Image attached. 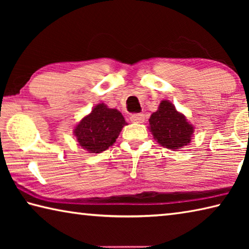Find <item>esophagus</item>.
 <instances>
[{
  "label": "esophagus",
  "mask_w": 249,
  "mask_h": 249,
  "mask_svg": "<svg viewBox=\"0 0 249 249\" xmlns=\"http://www.w3.org/2000/svg\"><path fill=\"white\" fill-rule=\"evenodd\" d=\"M129 119L133 123H142L145 121V114H142V113H135V114L130 115Z\"/></svg>",
  "instance_id": "esophagus-1"
}]
</instances>
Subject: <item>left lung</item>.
<instances>
[{
    "instance_id": "left-lung-1",
    "label": "left lung",
    "mask_w": 249,
    "mask_h": 249,
    "mask_svg": "<svg viewBox=\"0 0 249 249\" xmlns=\"http://www.w3.org/2000/svg\"><path fill=\"white\" fill-rule=\"evenodd\" d=\"M149 125L155 140L169 149L177 150L188 145L193 134V126L169 101H161L158 111L151 114Z\"/></svg>"
}]
</instances>
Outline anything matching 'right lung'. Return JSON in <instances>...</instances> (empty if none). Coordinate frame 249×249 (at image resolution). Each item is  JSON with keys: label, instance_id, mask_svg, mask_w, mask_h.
<instances>
[{"label": "right lung", "instance_id": "1", "mask_svg": "<svg viewBox=\"0 0 249 249\" xmlns=\"http://www.w3.org/2000/svg\"><path fill=\"white\" fill-rule=\"evenodd\" d=\"M124 125L126 122L122 113L102 103L83 117L74 128V135L83 149L99 154L114 144Z\"/></svg>", "mask_w": 249, "mask_h": 249}]
</instances>
